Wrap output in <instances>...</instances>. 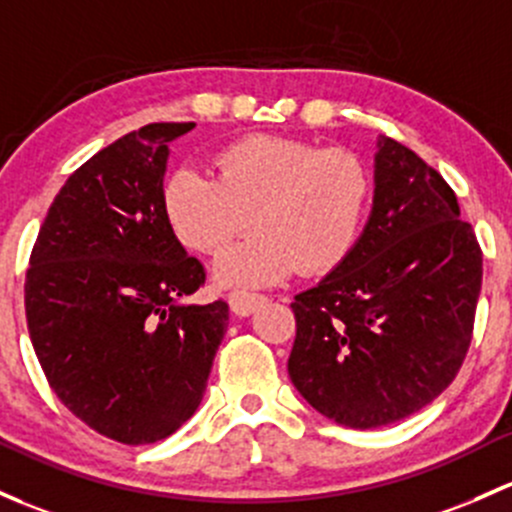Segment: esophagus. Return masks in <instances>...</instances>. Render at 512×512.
Masks as SVG:
<instances>
[{"label": "esophagus", "mask_w": 512, "mask_h": 512, "mask_svg": "<svg viewBox=\"0 0 512 512\" xmlns=\"http://www.w3.org/2000/svg\"><path fill=\"white\" fill-rule=\"evenodd\" d=\"M265 297L262 294H247V292H233L228 297V306L235 316H250L265 304Z\"/></svg>", "instance_id": "1"}]
</instances>
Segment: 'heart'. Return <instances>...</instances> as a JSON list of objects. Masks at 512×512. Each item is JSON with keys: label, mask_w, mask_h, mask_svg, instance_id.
Masks as SVG:
<instances>
[{"label": "heart", "mask_w": 512, "mask_h": 512, "mask_svg": "<svg viewBox=\"0 0 512 512\" xmlns=\"http://www.w3.org/2000/svg\"><path fill=\"white\" fill-rule=\"evenodd\" d=\"M215 166L218 179L181 169L161 191L166 223L193 252L220 255L250 218L260 230L215 262V282L270 287L348 260L370 203L368 169L353 152L255 134L223 149Z\"/></svg>", "instance_id": "obj_1"}]
</instances>
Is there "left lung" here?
Wrapping results in <instances>:
<instances>
[{
  "mask_svg": "<svg viewBox=\"0 0 512 512\" xmlns=\"http://www.w3.org/2000/svg\"><path fill=\"white\" fill-rule=\"evenodd\" d=\"M373 208L343 265L294 297L289 378L333 422H400L451 385L471 343L483 257L449 184L380 134Z\"/></svg>",
  "mask_w": 512,
  "mask_h": 512,
  "instance_id": "8db88e82",
  "label": "left lung"
}]
</instances>
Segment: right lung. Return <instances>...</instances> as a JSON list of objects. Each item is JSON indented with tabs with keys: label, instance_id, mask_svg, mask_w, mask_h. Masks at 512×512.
<instances>
[{
	"label": "right lung",
	"instance_id": "right-lung-1",
	"mask_svg": "<svg viewBox=\"0 0 512 512\" xmlns=\"http://www.w3.org/2000/svg\"><path fill=\"white\" fill-rule=\"evenodd\" d=\"M193 122H154L68 176L43 220L26 321L53 392L90 429L154 444L198 410L228 304H186L206 279L161 208L171 142Z\"/></svg>",
	"mask_w": 512,
	"mask_h": 512
}]
</instances>
